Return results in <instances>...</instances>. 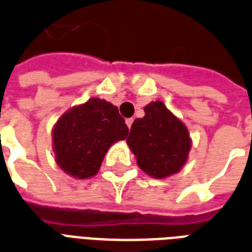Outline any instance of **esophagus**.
Listing matches in <instances>:
<instances>
[{"label":"esophagus","instance_id":"esophagus-1","mask_svg":"<svg viewBox=\"0 0 252 252\" xmlns=\"http://www.w3.org/2000/svg\"><path fill=\"white\" fill-rule=\"evenodd\" d=\"M132 123H133V119H126V124L128 126V128L130 129V126H132Z\"/></svg>","mask_w":252,"mask_h":252}]
</instances>
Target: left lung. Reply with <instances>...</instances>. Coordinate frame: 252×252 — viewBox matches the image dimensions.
<instances>
[{"mask_svg": "<svg viewBox=\"0 0 252 252\" xmlns=\"http://www.w3.org/2000/svg\"><path fill=\"white\" fill-rule=\"evenodd\" d=\"M145 116L130 126L126 144L139 168L153 178H165L181 170L191 140L184 123L160 100L144 107Z\"/></svg>", "mask_w": 252, "mask_h": 252, "instance_id": "obj_1", "label": "left lung"}]
</instances>
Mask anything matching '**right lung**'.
<instances>
[{
	"label": "right lung",
	"mask_w": 252,
	"mask_h": 252,
	"mask_svg": "<svg viewBox=\"0 0 252 252\" xmlns=\"http://www.w3.org/2000/svg\"><path fill=\"white\" fill-rule=\"evenodd\" d=\"M116 105L99 97L72 107L53 128L55 161L63 172L86 180L99 172L111 145L128 136Z\"/></svg>",
	"instance_id": "add662e5"
}]
</instances>
